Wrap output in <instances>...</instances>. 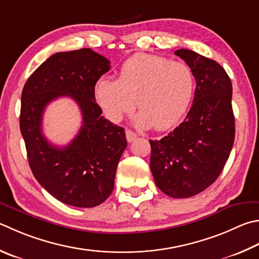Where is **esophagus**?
<instances>
[{"instance_id": "obj_1", "label": "esophagus", "mask_w": 259, "mask_h": 259, "mask_svg": "<svg viewBox=\"0 0 259 259\" xmlns=\"http://www.w3.org/2000/svg\"><path fill=\"white\" fill-rule=\"evenodd\" d=\"M125 137H126V140H128V143H133L134 140L137 138V135L131 130H125Z\"/></svg>"}]
</instances>
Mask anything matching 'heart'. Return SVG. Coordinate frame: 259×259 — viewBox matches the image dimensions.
<instances>
[{
  "instance_id": "b5f03b06",
  "label": "heart",
  "mask_w": 259,
  "mask_h": 259,
  "mask_svg": "<svg viewBox=\"0 0 259 259\" xmlns=\"http://www.w3.org/2000/svg\"><path fill=\"white\" fill-rule=\"evenodd\" d=\"M196 80L189 65L163 56L136 54L121 65L117 80L98 79L94 95L106 117L119 122L133 112L137 101L140 128L166 130L175 126L189 109Z\"/></svg>"
}]
</instances>
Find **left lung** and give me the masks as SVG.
Returning a JSON list of instances; mask_svg holds the SVG:
<instances>
[{
	"mask_svg": "<svg viewBox=\"0 0 259 259\" xmlns=\"http://www.w3.org/2000/svg\"><path fill=\"white\" fill-rule=\"evenodd\" d=\"M175 54L194 72V102L175 130L161 140H149L150 170L164 194L188 198L219 178L231 153L236 134L232 83L216 61L186 49Z\"/></svg>",
	"mask_w": 259,
	"mask_h": 259,
	"instance_id": "1",
	"label": "left lung"
}]
</instances>
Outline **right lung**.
<instances>
[{
	"mask_svg": "<svg viewBox=\"0 0 259 259\" xmlns=\"http://www.w3.org/2000/svg\"><path fill=\"white\" fill-rule=\"evenodd\" d=\"M110 61L91 49L59 52L28 78L21 94L20 130L31 172L56 199L95 207L111 195L117 164L126 147L124 129L102 116L94 87ZM79 106L83 125L71 143L52 145L41 131L45 107L59 97Z\"/></svg>",
	"mask_w": 259,
	"mask_h": 259,
	"instance_id": "1",
	"label": "right lung"
}]
</instances>
